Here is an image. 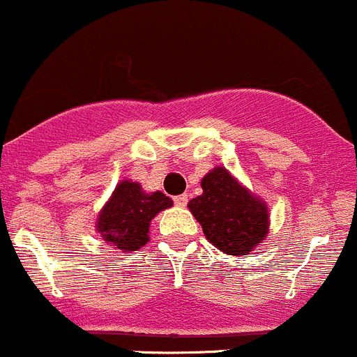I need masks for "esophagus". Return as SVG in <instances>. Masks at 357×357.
Listing matches in <instances>:
<instances>
[{
    "mask_svg": "<svg viewBox=\"0 0 357 357\" xmlns=\"http://www.w3.org/2000/svg\"><path fill=\"white\" fill-rule=\"evenodd\" d=\"M174 201H175V204H177V206H185L187 201H189V196H187V194H180V196L174 197Z\"/></svg>",
    "mask_w": 357,
    "mask_h": 357,
    "instance_id": "esophagus-1",
    "label": "esophagus"
}]
</instances>
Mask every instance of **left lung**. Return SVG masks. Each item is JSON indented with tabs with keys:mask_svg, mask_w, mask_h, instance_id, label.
Instances as JSON below:
<instances>
[{
	"mask_svg": "<svg viewBox=\"0 0 357 357\" xmlns=\"http://www.w3.org/2000/svg\"><path fill=\"white\" fill-rule=\"evenodd\" d=\"M203 194L189 201V210L215 248L229 255H246L269 231L267 206L225 168L218 167L201 180Z\"/></svg>",
	"mask_w": 357,
	"mask_h": 357,
	"instance_id": "8db88e82",
	"label": "left lung"
}]
</instances>
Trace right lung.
Instances as JSON below:
<instances>
[{"mask_svg":"<svg viewBox=\"0 0 357 357\" xmlns=\"http://www.w3.org/2000/svg\"><path fill=\"white\" fill-rule=\"evenodd\" d=\"M163 192L146 194L135 182L119 183L114 194L98 215L97 229L112 248L135 252L149 241V224L156 213L172 206Z\"/></svg>","mask_w":357,"mask_h":357,"instance_id":"obj_1","label":"right lung"}]
</instances>
